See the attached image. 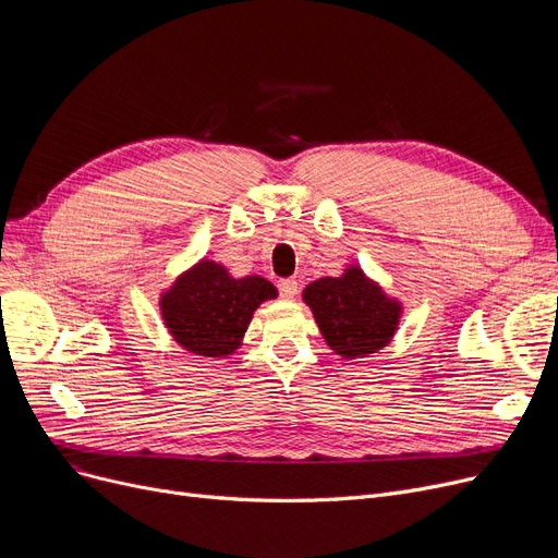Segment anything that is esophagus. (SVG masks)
Here are the masks:
<instances>
[{
  "label": "esophagus",
  "mask_w": 558,
  "mask_h": 558,
  "mask_svg": "<svg viewBox=\"0 0 558 558\" xmlns=\"http://www.w3.org/2000/svg\"><path fill=\"white\" fill-rule=\"evenodd\" d=\"M278 291H280L282 299H294V296L299 294V282L291 280V278L280 280V282H278Z\"/></svg>",
  "instance_id": "1"
}]
</instances>
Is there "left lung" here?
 <instances>
[{"mask_svg":"<svg viewBox=\"0 0 558 558\" xmlns=\"http://www.w3.org/2000/svg\"><path fill=\"white\" fill-rule=\"evenodd\" d=\"M303 299L314 312L320 335L345 360L385 348L400 318V305L366 280L360 267H350L341 278H320L307 284Z\"/></svg>","mask_w":558,"mask_h":558,"instance_id":"left-lung-1","label":"left lung"}]
</instances>
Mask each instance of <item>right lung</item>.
<instances>
[{
    "mask_svg": "<svg viewBox=\"0 0 558 558\" xmlns=\"http://www.w3.org/2000/svg\"><path fill=\"white\" fill-rule=\"evenodd\" d=\"M276 296L269 280L230 278L221 264L201 259L165 291L160 310L173 339L190 353L226 357L240 345L257 305Z\"/></svg>",
    "mask_w": 558,
    "mask_h": 558,
    "instance_id": "add662e5",
    "label": "right lung"
}]
</instances>
